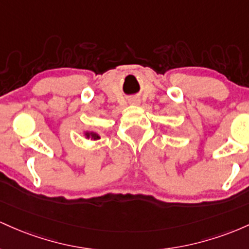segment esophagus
I'll use <instances>...</instances> for the list:
<instances>
[{
    "label": "esophagus",
    "mask_w": 249,
    "mask_h": 249,
    "mask_svg": "<svg viewBox=\"0 0 249 249\" xmlns=\"http://www.w3.org/2000/svg\"><path fill=\"white\" fill-rule=\"evenodd\" d=\"M132 102H133V103H136V102H138V100H133Z\"/></svg>",
    "instance_id": "esophagus-1"
}]
</instances>
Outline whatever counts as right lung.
Masks as SVG:
<instances>
[{
  "instance_id": "1",
  "label": "right lung",
  "mask_w": 249,
  "mask_h": 249,
  "mask_svg": "<svg viewBox=\"0 0 249 249\" xmlns=\"http://www.w3.org/2000/svg\"><path fill=\"white\" fill-rule=\"evenodd\" d=\"M86 135H87V138H89V136H90L91 139H100V136L97 135V134H95V133H87L86 134Z\"/></svg>"
}]
</instances>
